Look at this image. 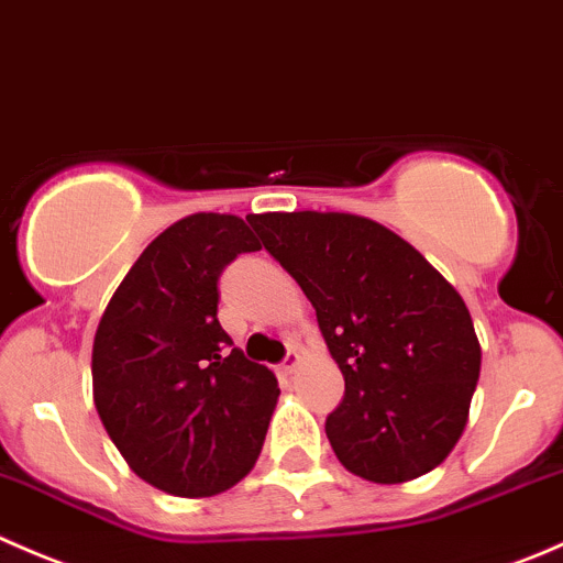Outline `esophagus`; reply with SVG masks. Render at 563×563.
Returning a JSON list of instances; mask_svg holds the SVG:
<instances>
[{
    "label": "esophagus",
    "instance_id": "1",
    "mask_svg": "<svg viewBox=\"0 0 563 563\" xmlns=\"http://www.w3.org/2000/svg\"><path fill=\"white\" fill-rule=\"evenodd\" d=\"M298 366H300V355L295 353V350H289L287 358H284V364L279 366V372H282V375H292V372L298 369Z\"/></svg>",
    "mask_w": 563,
    "mask_h": 563
}]
</instances>
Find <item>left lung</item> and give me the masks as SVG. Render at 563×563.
Masks as SVG:
<instances>
[{
  "label": "left lung",
  "mask_w": 563,
  "mask_h": 563,
  "mask_svg": "<svg viewBox=\"0 0 563 563\" xmlns=\"http://www.w3.org/2000/svg\"><path fill=\"white\" fill-rule=\"evenodd\" d=\"M265 252L300 284L344 375L325 419L355 476L399 484L449 457L482 369L471 311L408 241L350 213L246 216Z\"/></svg>",
  "instance_id": "1"
}]
</instances>
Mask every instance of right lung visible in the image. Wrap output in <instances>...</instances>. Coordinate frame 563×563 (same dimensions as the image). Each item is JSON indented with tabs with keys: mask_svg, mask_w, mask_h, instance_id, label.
Here are the masks:
<instances>
[{
	"mask_svg": "<svg viewBox=\"0 0 563 563\" xmlns=\"http://www.w3.org/2000/svg\"><path fill=\"white\" fill-rule=\"evenodd\" d=\"M260 252L246 221L194 213L133 263L98 322L92 397L139 478L180 498L219 495L263 452L276 375L232 347L219 322V276Z\"/></svg>",
	"mask_w": 563,
	"mask_h": 563,
	"instance_id": "obj_1",
	"label": "right lung"
}]
</instances>
